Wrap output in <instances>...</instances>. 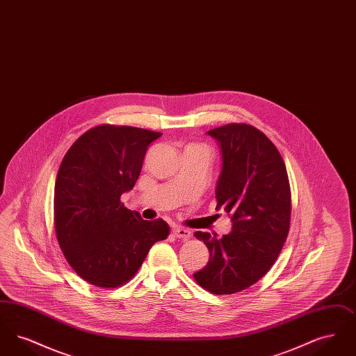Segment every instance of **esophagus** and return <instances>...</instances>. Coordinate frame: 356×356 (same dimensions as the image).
<instances>
[{"instance_id": "34e87169", "label": "esophagus", "mask_w": 356, "mask_h": 356, "mask_svg": "<svg viewBox=\"0 0 356 356\" xmlns=\"http://www.w3.org/2000/svg\"><path fill=\"white\" fill-rule=\"evenodd\" d=\"M172 232H173V235L176 237H179V238H189L191 235H192V232L189 231V229H186V228H181V227H175L173 229H172Z\"/></svg>"}]
</instances>
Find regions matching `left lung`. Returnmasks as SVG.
<instances>
[{"label":"left lung","instance_id":"8db88e82","mask_svg":"<svg viewBox=\"0 0 356 356\" xmlns=\"http://www.w3.org/2000/svg\"><path fill=\"white\" fill-rule=\"evenodd\" d=\"M221 154L216 209L231 215L232 231L221 238L196 232L209 251L195 280L216 295L251 287L270 271L289 229L291 191L284 161L271 140L247 124L208 131Z\"/></svg>","mask_w":356,"mask_h":356}]
</instances>
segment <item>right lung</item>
<instances>
[{
    "instance_id": "1",
    "label": "right lung",
    "mask_w": 356,
    "mask_h": 356,
    "mask_svg": "<svg viewBox=\"0 0 356 356\" xmlns=\"http://www.w3.org/2000/svg\"><path fill=\"white\" fill-rule=\"evenodd\" d=\"M161 134L100 125L64 156L54 186V227L72 268L88 283H127L156 241L170 235L161 219L143 220L120 202L134 189L149 144Z\"/></svg>"
}]
</instances>
